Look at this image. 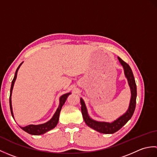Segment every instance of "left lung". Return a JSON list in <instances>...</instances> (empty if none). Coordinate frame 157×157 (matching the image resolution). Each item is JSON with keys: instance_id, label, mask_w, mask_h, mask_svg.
Here are the masks:
<instances>
[{"instance_id": "1", "label": "left lung", "mask_w": 157, "mask_h": 157, "mask_svg": "<svg viewBox=\"0 0 157 157\" xmlns=\"http://www.w3.org/2000/svg\"><path fill=\"white\" fill-rule=\"evenodd\" d=\"M118 59L123 67V70H124V74L125 78L128 79V85L130 88V91H131V98H130L129 107L124 114L120 116L119 118L111 123L95 121V120L92 119L89 116L88 110L87 108H86L84 100L82 98H80V103L82 105V113L83 118H84L86 125L92 129L96 130V131L102 133V134H114L115 132H117L118 130L121 129L123 125H125L126 123L132 118L136 108L137 89H136V84L134 75H133V72L128 64H127L125 62L123 61L121 58L118 57Z\"/></svg>"}]
</instances>
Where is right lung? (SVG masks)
I'll return each instance as SVG.
<instances>
[{"label":"right lung","instance_id":"right-lung-1","mask_svg":"<svg viewBox=\"0 0 157 157\" xmlns=\"http://www.w3.org/2000/svg\"><path fill=\"white\" fill-rule=\"evenodd\" d=\"M23 62L19 65V67L17 69L16 71H15V74L14 76V78H13V81L11 82V91H10V97H9V105H10V109H11V115L14 119V115H13V108H12V102H11V95H12V91L13 89V86H14L15 82L17 78V72L18 70L20 67V66L22 65ZM69 94H71V92L69 93H67V94H65L62 95L61 97L59 98V105L57 109H56V112L55 113V114L53 115L52 117L47 122H46L44 123H42V124H39V125H28L25 127H20L23 131L26 132L29 134L32 135H42L45 134L46 132H47L50 130L52 129L53 128H55L56 125H57V123L59 122V115H60V112H61V110L62 109L63 105L65 104V102L66 101L67 98L69 96Z\"/></svg>","mask_w":157,"mask_h":157}]
</instances>
